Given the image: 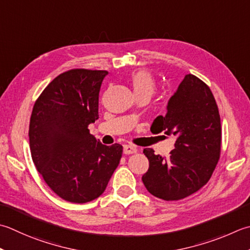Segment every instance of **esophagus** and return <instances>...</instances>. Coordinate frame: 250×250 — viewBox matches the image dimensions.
I'll list each match as a JSON object with an SVG mask.
<instances>
[{
	"label": "esophagus",
	"instance_id": "1",
	"mask_svg": "<svg viewBox=\"0 0 250 250\" xmlns=\"http://www.w3.org/2000/svg\"><path fill=\"white\" fill-rule=\"evenodd\" d=\"M136 151H138V149H136V147H134V146H132V145H125L124 146V154H125V155L135 154Z\"/></svg>",
	"mask_w": 250,
	"mask_h": 250
}]
</instances>
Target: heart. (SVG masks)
Segmentation results:
<instances>
[{
  "mask_svg": "<svg viewBox=\"0 0 250 250\" xmlns=\"http://www.w3.org/2000/svg\"><path fill=\"white\" fill-rule=\"evenodd\" d=\"M130 84L134 91V94L151 96L157 89V84L153 75L146 70H138L130 77Z\"/></svg>",
  "mask_w": 250,
  "mask_h": 250,
  "instance_id": "b5f03b06",
  "label": "heart"
}]
</instances>
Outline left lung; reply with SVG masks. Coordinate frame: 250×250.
Returning <instances> with one entry per match:
<instances>
[{
	"label": "left lung",
	"mask_w": 250,
	"mask_h": 250,
	"mask_svg": "<svg viewBox=\"0 0 250 250\" xmlns=\"http://www.w3.org/2000/svg\"><path fill=\"white\" fill-rule=\"evenodd\" d=\"M168 112L151 125V132L177 135L169 157L144 148L149 168L142 181L148 192L164 200H180L206 185L221 155V120L210 87L188 73L171 97Z\"/></svg>",
	"instance_id": "obj_1"
}]
</instances>
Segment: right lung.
Segmentation results:
<instances>
[{
	"instance_id": "1",
	"label": "right lung",
	"mask_w": 250,
	"mask_h": 250,
	"mask_svg": "<svg viewBox=\"0 0 250 250\" xmlns=\"http://www.w3.org/2000/svg\"><path fill=\"white\" fill-rule=\"evenodd\" d=\"M106 70L77 68L58 75L34 103L29 143L44 182L66 202L100 197L120 163L122 145H103L90 133L99 119V93Z\"/></svg>"
}]
</instances>
